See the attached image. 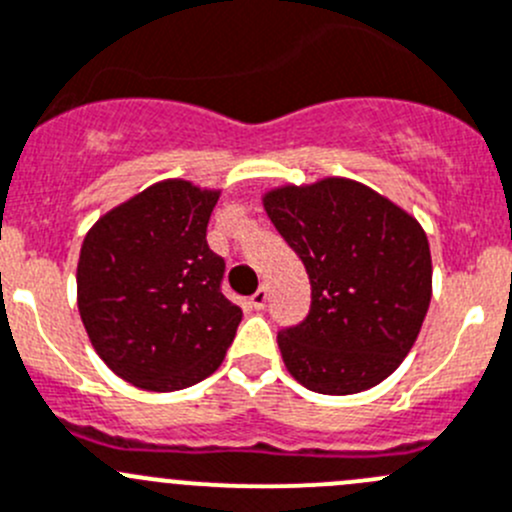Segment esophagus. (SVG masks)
<instances>
[{
  "instance_id": "obj_1",
  "label": "esophagus",
  "mask_w": 512,
  "mask_h": 512,
  "mask_svg": "<svg viewBox=\"0 0 512 512\" xmlns=\"http://www.w3.org/2000/svg\"><path fill=\"white\" fill-rule=\"evenodd\" d=\"M252 305H255L257 310H262V307L267 305V287L265 285H262L255 295H252Z\"/></svg>"
}]
</instances>
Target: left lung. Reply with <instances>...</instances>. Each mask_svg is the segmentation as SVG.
I'll return each instance as SVG.
<instances>
[{"instance_id":"1","label":"left lung","mask_w":512,"mask_h":512,"mask_svg":"<svg viewBox=\"0 0 512 512\" xmlns=\"http://www.w3.org/2000/svg\"><path fill=\"white\" fill-rule=\"evenodd\" d=\"M262 205L312 285L310 315L277 335L287 372L322 395L380 385L415 345L430 307L423 225L347 177L275 187Z\"/></svg>"}]
</instances>
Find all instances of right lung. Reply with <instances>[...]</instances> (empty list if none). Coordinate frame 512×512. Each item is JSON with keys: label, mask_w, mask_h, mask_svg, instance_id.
<instances>
[{"label": "right lung", "mask_w": 512, "mask_h": 512, "mask_svg": "<svg viewBox=\"0 0 512 512\" xmlns=\"http://www.w3.org/2000/svg\"><path fill=\"white\" fill-rule=\"evenodd\" d=\"M220 190L162 180L89 227L77 305L104 365L152 393L205 380L225 360L242 310L220 290L225 260L207 245Z\"/></svg>", "instance_id": "right-lung-1"}]
</instances>
